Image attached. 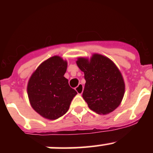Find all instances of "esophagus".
<instances>
[{"label":"esophagus","mask_w":153,"mask_h":153,"mask_svg":"<svg viewBox=\"0 0 153 153\" xmlns=\"http://www.w3.org/2000/svg\"><path fill=\"white\" fill-rule=\"evenodd\" d=\"M83 85H82L81 83H80L78 86L75 88V91H77V93H78L79 95H81L82 91H83Z\"/></svg>","instance_id":"obj_1"}]
</instances>
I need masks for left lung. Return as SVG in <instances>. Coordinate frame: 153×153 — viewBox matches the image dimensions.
<instances>
[{
	"label": "left lung",
	"mask_w": 153,
	"mask_h": 153,
	"mask_svg": "<svg viewBox=\"0 0 153 153\" xmlns=\"http://www.w3.org/2000/svg\"><path fill=\"white\" fill-rule=\"evenodd\" d=\"M76 64L84 73L82 98L89 108L99 114L114 111L122 103L125 92L124 78L115 63L95 53L90 59L78 57Z\"/></svg>",
	"instance_id": "left-lung-1"
}]
</instances>
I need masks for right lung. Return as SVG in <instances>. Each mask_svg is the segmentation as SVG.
I'll list each match as a JSON object with an SVG mask.
<instances>
[{"instance_id": "obj_1", "label": "right lung", "mask_w": 153, "mask_h": 153, "mask_svg": "<svg viewBox=\"0 0 153 153\" xmlns=\"http://www.w3.org/2000/svg\"><path fill=\"white\" fill-rule=\"evenodd\" d=\"M68 62L59 56L42 62L31 75L27 84L29 103L44 118L54 120L68 111L77 92L64 77Z\"/></svg>"}]
</instances>
